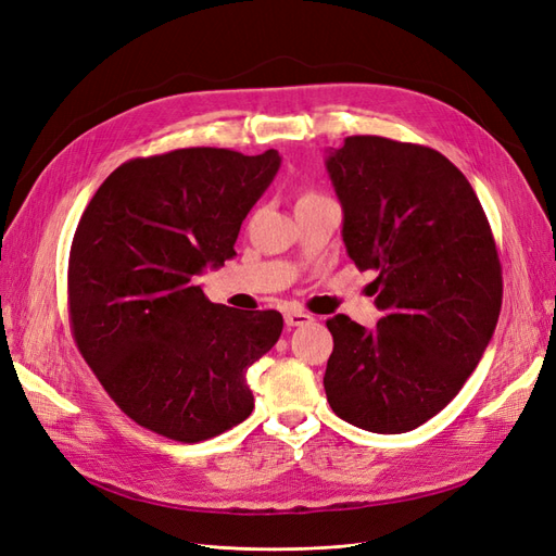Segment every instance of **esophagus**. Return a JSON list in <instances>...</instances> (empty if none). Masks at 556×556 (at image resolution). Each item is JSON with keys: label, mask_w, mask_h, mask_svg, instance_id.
I'll return each instance as SVG.
<instances>
[{"label": "esophagus", "mask_w": 556, "mask_h": 556, "mask_svg": "<svg viewBox=\"0 0 556 556\" xmlns=\"http://www.w3.org/2000/svg\"><path fill=\"white\" fill-rule=\"evenodd\" d=\"M313 317L303 311H287L285 313V324L287 327H305V324H311Z\"/></svg>", "instance_id": "obj_1"}]
</instances>
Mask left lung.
Returning <instances> with one entry per match:
<instances>
[{
  "mask_svg": "<svg viewBox=\"0 0 556 556\" xmlns=\"http://www.w3.org/2000/svg\"><path fill=\"white\" fill-rule=\"evenodd\" d=\"M342 241L361 271H377L381 319L327 321L324 375L348 424L400 434L426 424L463 389L502 311V264L471 184L439 151L352 136L329 151Z\"/></svg>",
  "mask_w": 556,
  "mask_h": 556,
  "instance_id": "8db88e82",
  "label": "left lung"
}]
</instances>
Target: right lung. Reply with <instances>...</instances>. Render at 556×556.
Returning a JSON list of instances; mask_svg holds the SVG:
<instances>
[{"instance_id": "obj_1", "label": "right lung", "mask_w": 556, "mask_h": 556, "mask_svg": "<svg viewBox=\"0 0 556 556\" xmlns=\"http://www.w3.org/2000/svg\"><path fill=\"white\" fill-rule=\"evenodd\" d=\"M278 167L276 149H177L119 165L87 204L68 257L71 327L138 426L195 444L251 416L245 370L278 342L282 315L212 303L198 276L237 255Z\"/></svg>"}]
</instances>
